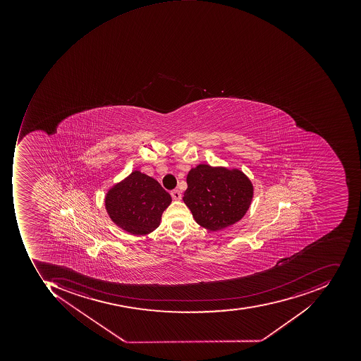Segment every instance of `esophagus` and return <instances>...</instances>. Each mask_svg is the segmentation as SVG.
Segmentation results:
<instances>
[{"label": "esophagus", "instance_id": "34e87169", "mask_svg": "<svg viewBox=\"0 0 361 361\" xmlns=\"http://www.w3.org/2000/svg\"><path fill=\"white\" fill-rule=\"evenodd\" d=\"M170 194H171V197L173 198V200H181V197H182L181 193H180V191H178V190H173V191L170 192Z\"/></svg>", "mask_w": 361, "mask_h": 361}]
</instances>
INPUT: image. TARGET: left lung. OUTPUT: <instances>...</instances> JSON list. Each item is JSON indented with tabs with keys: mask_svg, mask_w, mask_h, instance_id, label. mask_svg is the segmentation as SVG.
<instances>
[{
	"mask_svg": "<svg viewBox=\"0 0 361 361\" xmlns=\"http://www.w3.org/2000/svg\"><path fill=\"white\" fill-rule=\"evenodd\" d=\"M186 183L183 202L195 221L209 231L235 224L252 203V182L238 169L200 164L190 170Z\"/></svg>",
	"mask_w": 361,
	"mask_h": 361,
	"instance_id": "1",
	"label": "left lung"
}]
</instances>
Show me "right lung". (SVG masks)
<instances>
[{
  "instance_id": "obj_1",
  "label": "right lung",
  "mask_w": 361,
  "mask_h": 361,
  "mask_svg": "<svg viewBox=\"0 0 361 361\" xmlns=\"http://www.w3.org/2000/svg\"><path fill=\"white\" fill-rule=\"evenodd\" d=\"M171 196L155 179L131 172L105 196V207L114 224L133 235L151 233L161 224Z\"/></svg>"
}]
</instances>
